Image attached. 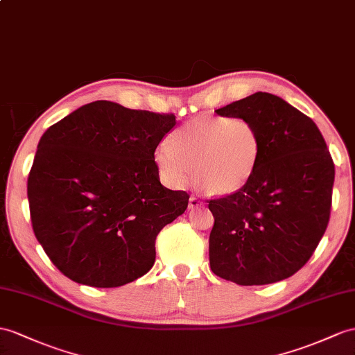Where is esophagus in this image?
<instances>
[{
	"mask_svg": "<svg viewBox=\"0 0 355 355\" xmlns=\"http://www.w3.org/2000/svg\"><path fill=\"white\" fill-rule=\"evenodd\" d=\"M202 205H203L202 198H198V197H196V196H191V197H189V203H188L189 209H196V207L202 206Z\"/></svg>",
	"mask_w": 355,
	"mask_h": 355,
	"instance_id": "34e87169",
	"label": "esophagus"
}]
</instances>
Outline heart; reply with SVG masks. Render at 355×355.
Here are the masks:
<instances>
[{
    "label": "heart",
    "mask_w": 355,
    "mask_h": 355,
    "mask_svg": "<svg viewBox=\"0 0 355 355\" xmlns=\"http://www.w3.org/2000/svg\"><path fill=\"white\" fill-rule=\"evenodd\" d=\"M161 141L155 162L170 187H184L193 178L202 191L229 196L243 189L262 157L261 132L252 119L212 116L191 120Z\"/></svg>",
    "instance_id": "1"
}]
</instances>
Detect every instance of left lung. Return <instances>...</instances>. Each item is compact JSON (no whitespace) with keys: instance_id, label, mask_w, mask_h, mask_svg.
I'll use <instances>...</instances> for the list:
<instances>
[{"instance_id":"1","label":"left lung","mask_w":355,"mask_h":355,"mask_svg":"<svg viewBox=\"0 0 355 355\" xmlns=\"http://www.w3.org/2000/svg\"><path fill=\"white\" fill-rule=\"evenodd\" d=\"M215 112L252 119L262 157L243 189L209 200L211 270L241 286L288 279L307 263L330 220L334 164L324 137L312 119L271 93Z\"/></svg>"}]
</instances>
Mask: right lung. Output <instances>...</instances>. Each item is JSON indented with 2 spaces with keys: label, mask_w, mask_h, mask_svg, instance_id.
<instances>
[{
  "label": "right lung",
  "mask_w": 355,
  "mask_h": 355,
  "mask_svg": "<svg viewBox=\"0 0 355 355\" xmlns=\"http://www.w3.org/2000/svg\"><path fill=\"white\" fill-rule=\"evenodd\" d=\"M175 125L173 114L96 101L42 135L28 176L30 215L34 235L66 277L117 288L153 266L155 239L189 198L161 185L155 162Z\"/></svg>",
  "instance_id": "right-lung-1"
}]
</instances>
